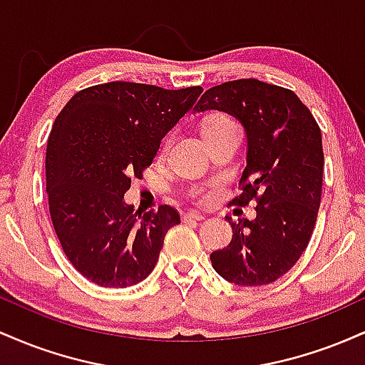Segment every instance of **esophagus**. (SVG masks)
Segmentation results:
<instances>
[{
	"label": "esophagus",
	"instance_id": "esophagus-1",
	"mask_svg": "<svg viewBox=\"0 0 365 365\" xmlns=\"http://www.w3.org/2000/svg\"><path fill=\"white\" fill-rule=\"evenodd\" d=\"M204 216L202 212H197V211H188V212H185V215H183V220H195V221H202L204 220Z\"/></svg>",
	"mask_w": 365,
	"mask_h": 365
}]
</instances>
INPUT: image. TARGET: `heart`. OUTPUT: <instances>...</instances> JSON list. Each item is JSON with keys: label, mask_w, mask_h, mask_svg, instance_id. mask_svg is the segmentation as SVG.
<instances>
[{"label": "heart", "mask_w": 365, "mask_h": 365, "mask_svg": "<svg viewBox=\"0 0 365 365\" xmlns=\"http://www.w3.org/2000/svg\"><path fill=\"white\" fill-rule=\"evenodd\" d=\"M230 123H235L232 118H228V116H223V115H216V116H211L206 123H204V133L209 132V130H215V128H220V127H225V125H230ZM168 144V142H166Z\"/></svg>", "instance_id": "1"}]
</instances>
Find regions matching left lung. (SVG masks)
<instances>
[{"label": "left lung", "instance_id": "obj_1", "mask_svg": "<svg viewBox=\"0 0 365 365\" xmlns=\"http://www.w3.org/2000/svg\"><path fill=\"white\" fill-rule=\"evenodd\" d=\"M211 110L237 118L247 135L242 194L232 204L257 200L254 220L226 216L233 237L211 254L212 267L242 287L273 283L299 261L316 225L324 168L319 125L295 92L255 78L204 92L195 113Z\"/></svg>", "mask_w": 365, "mask_h": 365}]
</instances>
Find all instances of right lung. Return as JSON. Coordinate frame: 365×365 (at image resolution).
<instances>
[{
    "mask_svg": "<svg viewBox=\"0 0 365 365\" xmlns=\"http://www.w3.org/2000/svg\"><path fill=\"white\" fill-rule=\"evenodd\" d=\"M200 94L202 87L108 82L77 92L54 120L46 149L49 212L63 252L92 283L127 288L153 273L180 215L171 206L140 215L123 195Z\"/></svg>",
    "mask_w": 365,
    "mask_h": 365,
    "instance_id": "right-lung-1",
    "label": "right lung"
}]
</instances>
